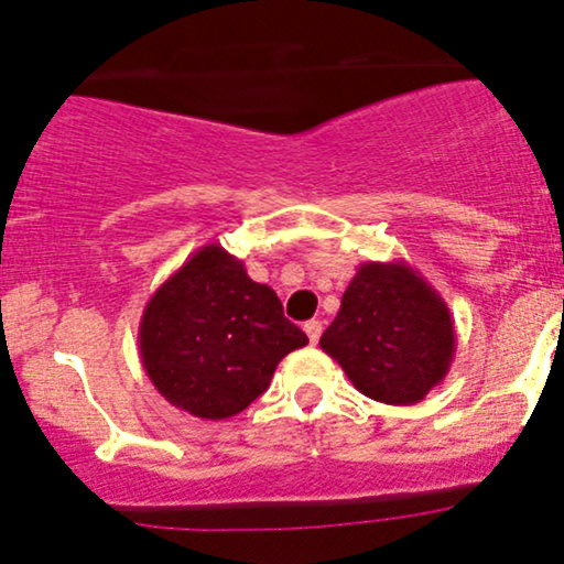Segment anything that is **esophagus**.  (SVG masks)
<instances>
[{
    "mask_svg": "<svg viewBox=\"0 0 564 564\" xmlns=\"http://www.w3.org/2000/svg\"><path fill=\"white\" fill-rule=\"evenodd\" d=\"M304 334L310 336L312 344H317V341H321V334H323V323H321V321L304 323Z\"/></svg>",
    "mask_w": 564,
    "mask_h": 564,
    "instance_id": "esophagus-1",
    "label": "esophagus"
}]
</instances>
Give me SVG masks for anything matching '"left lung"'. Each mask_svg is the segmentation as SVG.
Segmentation results:
<instances>
[{"label": "left lung", "instance_id": "1", "mask_svg": "<svg viewBox=\"0 0 564 564\" xmlns=\"http://www.w3.org/2000/svg\"><path fill=\"white\" fill-rule=\"evenodd\" d=\"M321 349L351 386L383 404H417L452 368L457 336L446 302L404 260L357 268Z\"/></svg>", "mask_w": 564, "mask_h": 564}]
</instances>
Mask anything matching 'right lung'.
I'll return each mask as SVG.
<instances>
[{
  "mask_svg": "<svg viewBox=\"0 0 564 564\" xmlns=\"http://www.w3.org/2000/svg\"><path fill=\"white\" fill-rule=\"evenodd\" d=\"M307 344L281 300L254 283L239 257L207 243L160 283L139 323L149 381L173 406L202 420L247 410L289 351Z\"/></svg>",
  "mask_w": 564,
  "mask_h": 564,
  "instance_id": "obj_1",
  "label": "right lung"
}]
</instances>
